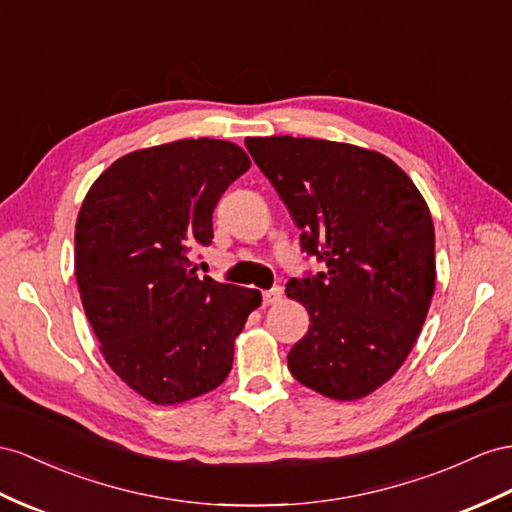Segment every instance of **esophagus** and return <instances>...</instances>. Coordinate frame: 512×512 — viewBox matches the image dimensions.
<instances>
[{
	"mask_svg": "<svg viewBox=\"0 0 512 512\" xmlns=\"http://www.w3.org/2000/svg\"><path fill=\"white\" fill-rule=\"evenodd\" d=\"M281 298H283V290H281V287H272V290L264 292V305H266V307L277 305Z\"/></svg>",
	"mask_w": 512,
	"mask_h": 512,
	"instance_id": "34e87169",
	"label": "esophagus"
}]
</instances>
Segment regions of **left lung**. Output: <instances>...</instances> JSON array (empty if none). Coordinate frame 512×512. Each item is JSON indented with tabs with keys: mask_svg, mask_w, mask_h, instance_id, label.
<instances>
[{
	"mask_svg": "<svg viewBox=\"0 0 512 512\" xmlns=\"http://www.w3.org/2000/svg\"><path fill=\"white\" fill-rule=\"evenodd\" d=\"M324 272L285 294L309 311L287 355L300 385L331 400L370 396L409 357L435 292V227L422 192L387 155L320 138H246Z\"/></svg>",
	"mask_w": 512,
	"mask_h": 512,
	"instance_id": "1",
	"label": "left lung"
}]
</instances>
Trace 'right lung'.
Masks as SVG:
<instances>
[{
  "label": "right lung",
  "instance_id": "right-lung-1",
  "mask_svg": "<svg viewBox=\"0 0 512 512\" xmlns=\"http://www.w3.org/2000/svg\"><path fill=\"white\" fill-rule=\"evenodd\" d=\"M251 168L229 140L186 138L119 157L84 196L75 279L112 372L153 404L216 389L261 305L248 287L196 277L190 248L214 238L218 199Z\"/></svg>",
  "mask_w": 512,
  "mask_h": 512
}]
</instances>
